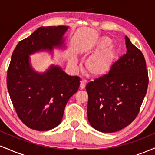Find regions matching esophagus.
I'll return each instance as SVG.
<instances>
[{"label":"esophagus","instance_id":"esophagus-1","mask_svg":"<svg viewBox=\"0 0 155 155\" xmlns=\"http://www.w3.org/2000/svg\"><path fill=\"white\" fill-rule=\"evenodd\" d=\"M87 82L85 81H80V88L81 89H84L85 86H86Z\"/></svg>","mask_w":155,"mask_h":155}]
</instances>
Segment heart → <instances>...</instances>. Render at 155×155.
I'll return each instance as SVG.
<instances>
[{"label":"heart","mask_w":155,"mask_h":155,"mask_svg":"<svg viewBox=\"0 0 155 155\" xmlns=\"http://www.w3.org/2000/svg\"><path fill=\"white\" fill-rule=\"evenodd\" d=\"M111 43V39L107 36L102 37L96 42L92 49L94 54L84 63L85 71L90 76L101 78L111 71L119 52L118 48L112 46Z\"/></svg>","instance_id":"heart-1"}]
</instances>
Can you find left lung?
I'll list each match as a JSON object with an SVG mask.
<instances>
[{
	"mask_svg": "<svg viewBox=\"0 0 155 155\" xmlns=\"http://www.w3.org/2000/svg\"><path fill=\"white\" fill-rule=\"evenodd\" d=\"M127 52L114 63L106 76L90 81L87 117L90 125L103 133H114L136 119L147 91L148 72L143 54L125 36Z\"/></svg>",
	"mask_w": 155,
	"mask_h": 155,
	"instance_id": "8db88e82",
	"label": "left lung"
}]
</instances>
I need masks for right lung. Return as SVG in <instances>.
<instances>
[{
    "label": "right lung",
    "instance_id": "obj_1",
    "mask_svg": "<svg viewBox=\"0 0 155 155\" xmlns=\"http://www.w3.org/2000/svg\"><path fill=\"white\" fill-rule=\"evenodd\" d=\"M69 27H40L19 41L14 50L7 71V88L16 112L30 128L53 129L61 122L67 102L77 92L80 78L68 75L58 65L45 72L33 68L30 55L39 51L52 53L65 49L64 35Z\"/></svg>",
    "mask_w": 155,
    "mask_h": 155
}]
</instances>
